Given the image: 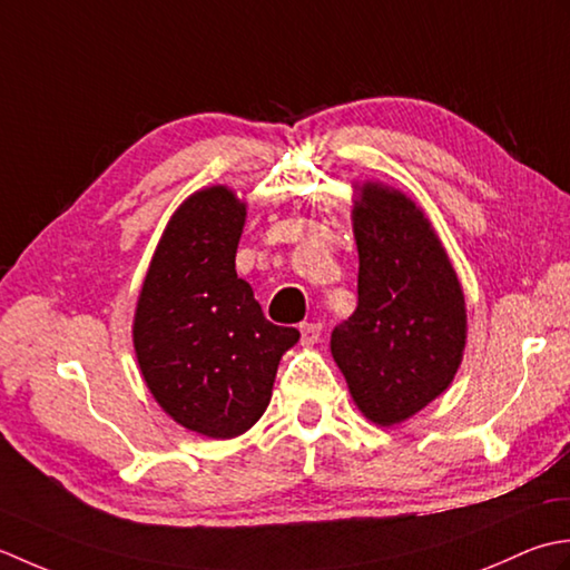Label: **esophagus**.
<instances>
[{
  "mask_svg": "<svg viewBox=\"0 0 570 570\" xmlns=\"http://www.w3.org/2000/svg\"><path fill=\"white\" fill-rule=\"evenodd\" d=\"M299 334H302V344H315L322 336V324L320 322H302Z\"/></svg>",
  "mask_w": 570,
  "mask_h": 570,
  "instance_id": "34e87169",
  "label": "esophagus"
}]
</instances>
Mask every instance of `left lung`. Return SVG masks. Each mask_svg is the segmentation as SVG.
<instances>
[{"mask_svg": "<svg viewBox=\"0 0 570 570\" xmlns=\"http://www.w3.org/2000/svg\"><path fill=\"white\" fill-rule=\"evenodd\" d=\"M352 220L358 305L334 327L330 346L358 411L396 425L455 379L468 309L443 243L403 191L362 184Z\"/></svg>", "mask_w": 570, "mask_h": 570, "instance_id": "1", "label": "left lung"}]
</instances>
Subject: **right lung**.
<instances>
[{
    "label": "right lung",
    "mask_w": 570,
    "mask_h": 570,
    "mask_svg": "<svg viewBox=\"0 0 570 570\" xmlns=\"http://www.w3.org/2000/svg\"><path fill=\"white\" fill-rule=\"evenodd\" d=\"M246 204L228 187L184 202L159 238L139 289L132 342L161 411L206 438L246 433L265 413L295 327L263 315L236 275Z\"/></svg>",
    "instance_id": "obj_1"
}]
</instances>
